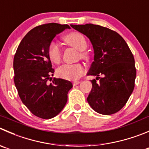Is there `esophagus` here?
<instances>
[{"label": "esophagus", "instance_id": "34e87169", "mask_svg": "<svg viewBox=\"0 0 149 149\" xmlns=\"http://www.w3.org/2000/svg\"><path fill=\"white\" fill-rule=\"evenodd\" d=\"M79 83H80V81H74L73 82V86H76V85L79 84Z\"/></svg>", "mask_w": 149, "mask_h": 149}]
</instances>
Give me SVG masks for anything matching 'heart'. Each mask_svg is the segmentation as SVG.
Returning a JSON list of instances; mask_svg holds the SVG:
<instances>
[{
	"label": "heart",
	"instance_id": "b5f03b06",
	"mask_svg": "<svg viewBox=\"0 0 149 149\" xmlns=\"http://www.w3.org/2000/svg\"><path fill=\"white\" fill-rule=\"evenodd\" d=\"M63 40L66 44L70 47L81 51L80 56L82 59L87 60L89 59L88 54L84 50L87 47L86 40L83 34L79 32H71L63 37ZM48 54L49 59L54 63H59L61 60L62 51L58 44L55 42H52L48 47ZM84 73V66L81 63L76 64H65L60 66L57 69V74L61 78L65 79H79Z\"/></svg>",
	"mask_w": 149,
	"mask_h": 149
}]
</instances>
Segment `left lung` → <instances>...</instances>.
<instances>
[{"instance_id": "obj_1", "label": "left lung", "mask_w": 149, "mask_h": 149, "mask_svg": "<svg viewBox=\"0 0 149 149\" xmlns=\"http://www.w3.org/2000/svg\"><path fill=\"white\" fill-rule=\"evenodd\" d=\"M70 26L87 36L93 46L94 62L87 75L97 78L91 80L89 105L100 114L116 113L125 106L135 87L136 68L132 52L122 36L111 29L93 24Z\"/></svg>"}]
</instances>
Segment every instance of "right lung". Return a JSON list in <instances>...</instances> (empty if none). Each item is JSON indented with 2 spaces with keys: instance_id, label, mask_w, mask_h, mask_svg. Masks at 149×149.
Listing matches in <instances>:
<instances>
[{
  "instance_id": "1",
  "label": "right lung",
  "mask_w": 149,
  "mask_h": 149,
  "mask_svg": "<svg viewBox=\"0 0 149 149\" xmlns=\"http://www.w3.org/2000/svg\"><path fill=\"white\" fill-rule=\"evenodd\" d=\"M68 24L48 23L37 26L25 35L14 58V81L22 102L33 114L44 119L60 113L68 100L72 83L54 78V70L48 54V47L56 35Z\"/></svg>"
}]
</instances>
